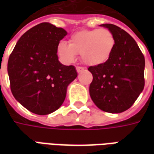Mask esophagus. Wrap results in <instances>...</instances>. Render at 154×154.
<instances>
[{
    "label": "esophagus",
    "instance_id": "1",
    "mask_svg": "<svg viewBox=\"0 0 154 154\" xmlns=\"http://www.w3.org/2000/svg\"><path fill=\"white\" fill-rule=\"evenodd\" d=\"M76 69H77V72L79 73V72H83L85 70V67H76Z\"/></svg>",
    "mask_w": 154,
    "mask_h": 154
}]
</instances>
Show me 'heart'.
Instances as JSON below:
<instances>
[{
    "label": "heart",
    "mask_w": 154,
    "mask_h": 154,
    "mask_svg": "<svg viewBox=\"0 0 154 154\" xmlns=\"http://www.w3.org/2000/svg\"><path fill=\"white\" fill-rule=\"evenodd\" d=\"M116 46V38L107 29H86L71 36L69 44L62 41L57 47V54L61 62L72 63L81 54L82 60L87 65L98 66L110 59Z\"/></svg>",
    "instance_id": "1"
}]
</instances>
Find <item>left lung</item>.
Masks as SVG:
<instances>
[{
	"label": "left lung",
	"instance_id": "8db88e82",
	"mask_svg": "<svg viewBox=\"0 0 154 154\" xmlns=\"http://www.w3.org/2000/svg\"><path fill=\"white\" fill-rule=\"evenodd\" d=\"M100 26L113 34L116 46L106 63L88 68L93 76L89 92L100 110L121 113L132 106L143 90L145 60L127 32L112 24Z\"/></svg>",
	"mask_w": 154,
	"mask_h": 154
}]
</instances>
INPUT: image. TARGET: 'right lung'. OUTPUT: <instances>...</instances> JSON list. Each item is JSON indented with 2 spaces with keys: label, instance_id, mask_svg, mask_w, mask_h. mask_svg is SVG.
Here are the masks:
<instances>
[{
  "label": "right lung",
  "instance_id": "1",
  "mask_svg": "<svg viewBox=\"0 0 154 154\" xmlns=\"http://www.w3.org/2000/svg\"><path fill=\"white\" fill-rule=\"evenodd\" d=\"M67 35L48 22L26 31L15 44L7 65L15 100L32 113H53L63 103L68 85L77 77L74 66L58 61L57 47Z\"/></svg>",
  "mask_w": 154,
  "mask_h": 154
}]
</instances>
